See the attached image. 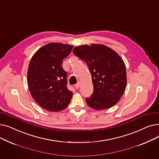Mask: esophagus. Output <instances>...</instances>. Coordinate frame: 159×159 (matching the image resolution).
Wrapping results in <instances>:
<instances>
[{"label":"esophagus","instance_id":"1","mask_svg":"<svg viewBox=\"0 0 159 159\" xmlns=\"http://www.w3.org/2000/svg\"><path fill=\"white\" fill-rule=\"evenodd\" d=\"M80 82H79L77 84L75 85V88H76V89H78V88L80 87Z\"/></svg>","mask_w":159,"mask_h":159}]
</instances>
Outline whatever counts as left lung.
<instances>
[{
  "label": "left lung",
  "mask_w": 159,
  "mask_h": 159,
  "mask_svg": "<svg viewBox=\"0 0 159 159\" xmlns=\"http://www.w3.org/2000/svg\"><path fill=\"white\" fill-rule=\"evenodd\" d=\"M74 55L88 66L93 85V93L86 98L93 110H102L115 106L126 88L125 64L119 55L104 44H85L74 48Z\"/></svg>",
  "instance_id": "1"
}]
</instances>
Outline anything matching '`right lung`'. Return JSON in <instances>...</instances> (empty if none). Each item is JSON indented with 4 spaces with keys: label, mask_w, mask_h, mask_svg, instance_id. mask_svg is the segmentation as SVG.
<instances>
[{
    "label": "right lung",
    "mask_w": 159,
    "mask_h": 159,
    "mask_svg": "<svg viewBox=\"0 0 159 159\" xmlns=\"http://www.w3.org/2000/svg\"><path fill=\"white\" fill-rule=\"evenodd\" d=\"M73 47L51 43L39 49L31 58L27 74L30 93L35 102L47 111H62L71 102L73 92L67 88V73L62 63Z\"/></svg>",
    "instance_id": "1"
}]
</instances>
